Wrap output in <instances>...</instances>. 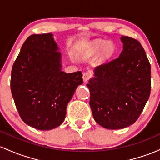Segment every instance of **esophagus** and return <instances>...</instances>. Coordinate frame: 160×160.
Segmentation results:
<instances>
[{"label": "esophagus", "instance_id": "obj_1", "mask_svg": "<svg viewBox=\"0 0 160 160\" xmlns=\"http://www.w3.org/2000/svg\"><path fill=\"white\" fill-rule=\"evenodd\" d=\"M91 72H85L83 73V79L85 82H88V81L91 78Z\"/></svg>", "mask_w": 160, "mask_h": 160}]
</instances>
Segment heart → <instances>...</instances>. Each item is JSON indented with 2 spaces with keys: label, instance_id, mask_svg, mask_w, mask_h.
<instances>
[{
  "label": "heart",
  "instance_id": "b5f03b06",
  "mask_svg": "<svg viewBox=\"0 0 160 160\" xmlns=\"http://www.w3.org/2000/svg\"><path fill=\"white\" fill-rule=\"evenodd\" d=\"M90 53L91 54L98 53L100 50L101 52V58L103 60L110 58L116 53V46L112 42H107L104 40H96L90 46Z\"/></svg>",
  "mask_w": 160,
  "mask_h": 160
}]
</instances>
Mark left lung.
Returning a JSON list of instances; mask_svg holds the SVG:
<instances>
[{"mask_svg": "<svg viewBox=\"0 0 160 160\" xmlns=\"http://www.w3.org/2000/svg\"><path fill=\"white\" fill-rule=\"evenodd\" d=\"M119 57L97 66L89 80L90 107L95 121L108 129L136 122L149 99L151 67L141 43L122 36Z\"/></svg>", "mask_w": 160, "mask_h": 160, "instance_id": "left-lung-1", "label": "left lung"}]
</instances>
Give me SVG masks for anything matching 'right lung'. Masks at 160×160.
Masks as SVG:
<instances>
[{
	"instance_id": "add662e5",
	"label": "right lung",
	"mask_w": 160,
	"mask_h": 160,
	"mask_svg": "<svg viewBox=\"0 0 160 160\" xmlns=\"http://www.w3.org/2000/svg\"><path fill=\"white\" fill-rule=\"evenodd\" d=\"M52 34L32 35L12 65L10 88L22 121L51 130L66 117V106L83 82L81 71H61V55Z\"/></svg>"
}]
</instances>
